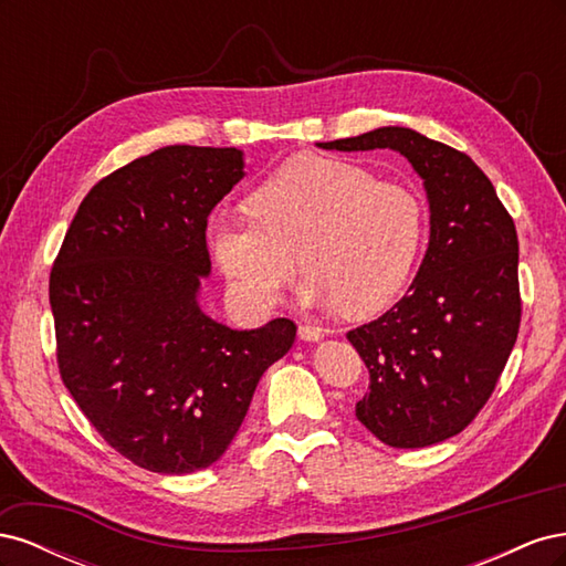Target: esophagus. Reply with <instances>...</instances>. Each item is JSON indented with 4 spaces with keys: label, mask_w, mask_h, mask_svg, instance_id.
Listing matches in <instances>:
<instances>
[{
    "label": "esophagus",
    "mask_w": 566,
    "mask_h": 566,
    "mask_svg": "<svg viewBox=\"0 0 566 566\" xmlns=\"http://www.w3.org/2000/svg\"><path fill=\"white\" fill-rule=\"evenodd\" d=\"M297 335H300V339H304V342H318L321 337H323V331L321 328H316V325H300L297 328Z\"/></svg>",
    "instance_id": "1"
}]
</instances>
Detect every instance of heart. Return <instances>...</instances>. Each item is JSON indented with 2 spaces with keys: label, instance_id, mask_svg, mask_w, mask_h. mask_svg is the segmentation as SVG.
I'll use <instances>...</instances> for the list:
<instances>
[{
  "label": "heart",
  "instance_id": "b5f03b06",
  "mask_svg": "<svg viewBox=\"0 0 566 566\" xmlns=\"http://www.w3.org/2000/svg\"><path fill=\"white\" fill-rule=\"evenodd\" d=\"M252 217L219 210L208 219L217 266L248 304L273 306L293 281L297 256L306 306L373 316L397 300L424 235L420 198L370 169L300 156L254 188Z\"/></svg>",
  "mask_w": 566,
  "mask_h": 566
}]
</instances>
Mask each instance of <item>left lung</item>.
Instances as JSON below:
<instances>
[{"instance_id": "obj_1", "label": "left lung", "mask_w": 566, "mask_h": 566, "mask_svg": "<svg viewBox=\"0 0 566 566\" xmlns=\"http://www.w3.org/2000/svg\"><path fill=\"white\" fill-rule=\"evenodd\" d=\"M391 148L413 165L430 202V243L408 295L347 333L370 373L356 418L387 447H432L489 401L522 318L515 221L470 156L408 127L318 144Z\"/></svg>"}]
</instances>
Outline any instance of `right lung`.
I'll return each instance as SVG.
<instances>
[{
  "instance_id": "obj_1",
  "label": "right lung",
  "mask_w": 566,
  "mask_h": 566,
  "mask_svg": "<svg viewBox=\"0 0 566 566\" xmlns=\"http://www.w3.org/2000/svg\"><path fill=\"white\" fill-rule=\"evenodd\" d=\"M243 150L165 146L101 179L49 276L63 385L111 447L150 472L191 474L241 430L256 382L297 325L233 331L200 310L205 229L245 177Z\"/></svg>"
}]
</instances>
